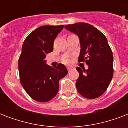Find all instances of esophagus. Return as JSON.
<instances>
[{"mask_svg": "<svg viewBox=\"0 0 128 128\" xmlns=\"http://www.w3.org/2000/svg\"><path fill=\"white\" fill-rule=\"evenodd\" d=\"M67 69H68V72H70V70H71V69H72V68H70V67H68V68H67Z\"/></svg>", "mask_w": 128, "mask_h": 128, "instance_id": "esophagus-1", "label": "esophagus"}]
</instances>
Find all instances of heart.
I'll return each mask as SVG.
<instances>
[{"label": "heart", "mask_w": 128, "mask_h": 128, "mask_svg": "<svg viewBox=\"0 0 128 128\" xmlns=\"http://www.w3.org/2000/svg\"><path fill=\"white\" fill-rule=\"evenodd\" d=\"M66 62H68V60H66Z\"/></svg>", "instance_id": "b5f03b06"}]
</instances>
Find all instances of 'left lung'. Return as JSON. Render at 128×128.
<instances>
[{"mask_svg":"<svg viewBox=\"0 0 128 128\" xmlns=\"http://www.w3.org/2000/svg\"><path fill=\"white\" fill-rule=\"evenodd\" d=\"M64 28L76 34L80 39L78 62H86L87 70L77 67L79 77L76 82L77 90L84 98L100 97L110 85L113 76V53L107 38L92 25L78 22Z\"/></svg>","mask_w":128,"mask_h":128,"instance_id":"8db88e82","label":"left lung"}]
</instances>
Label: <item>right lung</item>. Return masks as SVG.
I'll return each mask as SVG.
<instances>
[{
    "label": "right lung",
    "mask_w": 128,
    "mask_h": 128,
    "mask_svg": "<svg viewBox=\"0 0 128 128\" xmlns=\"http://www.w3.org/2000/svg\"><path fill=\"white\" fill-rule=\"evenodd\" d=\"M64 25L43 26L26 37L18 60L20 83L33 100L46 102L57 94L59 80L68 74L62 64L52 68L46 64V54L53 50L54 41Z\"/></svg>",
    "instance_id": "1"
}]
</instances>
